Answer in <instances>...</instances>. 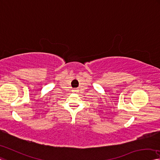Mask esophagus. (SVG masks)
Here are the masks:
<instances>
[{
  "label": "esophagus",
  "mask_w": 160,
  "mask_h": 160,
  "mask_svg": "<svg viewBox=\"0 0 160 160\" xmlns=\"http://www.w3.org/2000/svg\"><path fill=\"white\" fill-rule=\"evenodd\" d=\"M72 91H73V92H78V90L77 89H75V90H73Z\"/></svg>",
  "instance_id": "obj_1"
}]
</instances>
